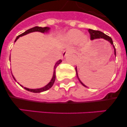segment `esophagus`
Wrapping results in <instances>:
<instances>
[{"label": "esophagus", "mask_w": 127, "mask_h": 127, "mask_svg": "<svg viewBox=\"0 0 127 127\" xmlns=\"http://www.w3.org/2000/svg\"><path fill=\"white\" fill-rule=\"evenodd\" d=\"M72 52H73V50L72 49H71V48H67V49L65 50L63 52V53L62 58H65V56L67 55L68 53H72Z\"/></svg>", "instance_id": "obj_1"}]
</instances>
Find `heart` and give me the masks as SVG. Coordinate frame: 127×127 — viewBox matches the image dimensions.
Returning a JSON list of instances; mask_svg holds the SVG:
<instances>
[{
    "label": "heart",
    "mask_w": 127,
    "mask_h": 127,
    "mask_svg": "<svg viewBox=\"0 0 127 127\" xmlns=\"http://www.w3.org/2000/svg\"><path fill=\"white\" fill-rule=\"evenodd\" d=\"M65 37L67 40L72 42H76L79 40L80 43H85L87 40V35H82V32L77 29H71L67 32L65 35Z\"/></svg>",
    "instance_id": "obj_1"
}]
</instances>
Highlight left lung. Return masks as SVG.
Here are the masks:
<instances>
[{"instance_id": "8db88e82", "label": "left lung", "mask_w": 127, "mask_h": 127, "mask_svg": "<svg viewBox=\"0 0 127 127\" xmlns=\"http://www.w3.org/2000/svg\"><path fill=\"white\" fill-rule=\"evenodd\" d=\"M88 32H89L90 34V37H91V40H93L94 39H103L106 40L108 41L112 45L113 47L114 50V55L115 56H116V48H115V46L114 45V43H113V41H112V39L108 35H106L104 33L102 32L99 31H95V30H93V29H88ZM75 71H76V75H77V77L78 80H79L81 84L82 85H84V87H87L85 85H84L82 82H81V80H80L79 77V75H78V73H77V67H75Z\"/></svg>"}]
</instances>
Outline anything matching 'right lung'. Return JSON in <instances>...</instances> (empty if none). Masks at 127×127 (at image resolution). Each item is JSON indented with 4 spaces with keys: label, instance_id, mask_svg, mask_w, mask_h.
<instances>
[{
    "label": "right lung",
    "instance_id": "add662e5",
    "mask_svg": "<svg viewBox=\"0 0 127 127\" xmlns=\"http://www.w3.org/2000/svg\"><path fill=\"white\" fill-rule=\"evenodd\" d=\"M51 28H49V27H44V28H42V27H39V26H35V27H34V28H31V29H28V30L26 31L25 32L23 33H22L21 34H20V35H19L18 36H17V37L16 38V39H15V42H16V40H17L18 39L19 37H22L23 36V35H26V34H29V33L31 32H42V33H47L48 32L50 31V30ZM62 62V60H60L59 61H58L55 64L54 66V70H53V77H52V79H51V80L50 81V82L48 83L47 85H46L45 86L43 87L42 88H35V89H30V88H26V87H24L23 85H20V84H19L18 82V84H20V86L22 87L23 88H24V89H26V90L28 91H29V92H33V93H40V92H45V91H47L48 90V89H50L51 87H52V86H53V84H54L55 81V79H56V68L57 67V66H58L59 64H60ZM13 77V79H15V80H16V79H15V78L14 77L13 75H12Z\"/></svg>",
    "mask_w": 127,
    "mask_h": 127
}]
</instances>
